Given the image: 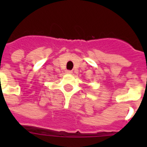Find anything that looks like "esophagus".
<instances>
[{
    "instance_id": "1",
    "label": "esophagus",
    "mask_w": 147,
    "mask_h": 147,
    "mask_svg": "<svg viewBox=\"0 0 147 147\" xmlns=\"http://www.w3.org/2000/svg\"><path fill=\"white\" fill-rule=\"evenodd\" d=\"M65 72H66L67 74H71L72 73V71H71V70H65Z\"/></svg>"
}]
</instances>
